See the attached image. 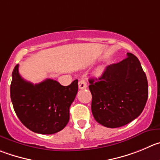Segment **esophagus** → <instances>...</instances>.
Listing matches in <instances>:
<instances>
[{"instance_id": "34e87169", "label": "esophagus", "mask_w": 160, "mask_h": 160, "mask_svg": "<svg viewBox=\"0 0 160 160\" xmlns=\"http://www.w3.org/2000/svg\"><path fill=\"white\" fill-rule=\"evenodd\" d=\"M78 86L80 89H85L87 88V83H86V81L84 80H81L79 81Z\"/></svg>"}]
</instances>
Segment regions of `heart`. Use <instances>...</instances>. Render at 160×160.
<instances>
[{"instance_id":"obj_1","label":"heart","mask_w":160,"mask_h":160,"mask_svg":"<svg viewBox=\"0 0 160 160\" xmlns=\"http://www.w3.org/2000/svg\"><path fill=\"white\" fill-rule=\"evenodd\" d=\"M101 72H102V69H101V68H98V69L96 71V74H97V75H99V74H100Z\"/></svg>"}]
</instances>
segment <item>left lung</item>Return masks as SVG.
Wrapping results in <instances>:
<instances>
[{"label": "left lung", "mask_w": 160, "mask_h": 160, "mask_svg": "<svg viewBox=\"0 0 160 160\" xmlns=\"http://www.w3.org/2000/svg\"><path fill=\"white\" fill-rule=\"evenodd\" d=\"M92 111L95 121L107 128L123 126L142 113L148 96L147 77L138 58L131 53L107 66L98 79L89 80Z\"/></svg>", "instance_id": "1"}]
</instances>
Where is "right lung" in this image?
<instances>
[{"label": "right lung", "instance_id": "1", "mask_svg": "<svg viewBox=\"0 0 160 160\" xmlns=\"http://www.w3.org/2000/svg\"><path fill=\"white\" fill-rule=\"evenodd\" d=\"M10 86L13 108L20 122L32 132L53 134L69 121V107L78 92V80L62 86L46 79L37 84L23 80L15 66Z\"/></svg>", "mask_w": 160, "mask_h": 160}]
</instances>
